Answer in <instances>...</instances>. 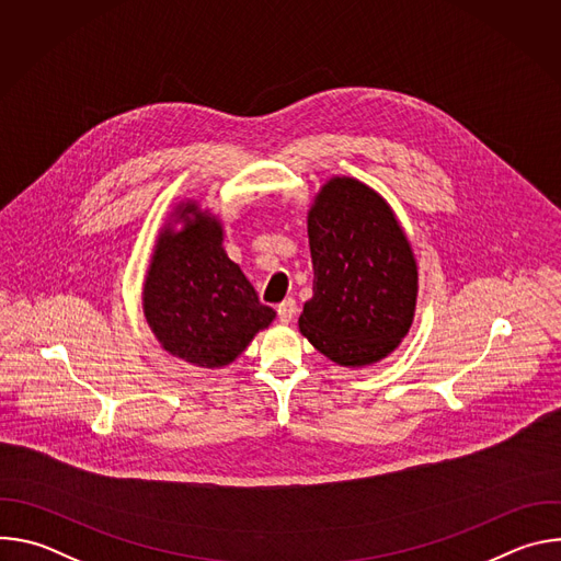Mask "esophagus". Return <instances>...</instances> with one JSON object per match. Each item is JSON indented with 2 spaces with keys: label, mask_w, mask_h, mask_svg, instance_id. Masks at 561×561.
<instances>
[{
  "label": "esophagus",
  "mask_w": 561,
  "mask_h": 561,
  "mask_svg": "<svg viewBox=\"0 0 561 561\" xmlns=\"http://www.w3.org/2000/svg\"><path fill=\"white\" fill-rule=\"evenodd\" d=\"M295 312H297V304H295V299H293V297H286V299L277 306V314H279V322H282V324L293 322Z\"/></svg>",
  "instance_id": "34e87169"
}]
</instances>
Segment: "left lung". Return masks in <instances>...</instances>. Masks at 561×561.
I'll return each mask as SVG.
<instances>
[{"label":"left lung","mask_w":561,"mask_h":561,"mask_svg":"<svg viewBox=\"0 0 561 561\" xmlns=\"http://www.w3.org/2000/svg\"><path fill=\"white\" fill-rule=\"evenodd\" d=\"M306 221L314 279L299 333L337 366H373L415 319L420 271L409 234L375 188L346 175L319 186Z\"/></svg>","instance_id":"obj_1"}]
</instances>
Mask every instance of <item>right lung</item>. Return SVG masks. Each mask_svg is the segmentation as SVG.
<instances>
[{"mask_svg":"<svg viewBox=\"0 0 561 561\" xmlns=\"http://www.w3.org/2000/svg\"><path fill=\"white\" fill-rule=\"evenodd\" d=\"M146 324L169 355L224 368L277 312L224 251V221L197 199L178 202L154 237L141 284Z\"/></svg>","mask_w":561,"mask_h":561,"instance_id":"add662e5","label":"right lung"}]
</instances>
